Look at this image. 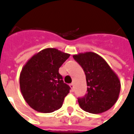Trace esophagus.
<instances>
[{
	"mask_svg": "<svg viewBox=\"0 0 134 134\" xmlns=\"http://www.w3.org/2000/svg\"><path fill=\"white\" fill-rule=\"evenodd\" d=\"M69 86H70V88H71V91H74V83H70V84H69Z\"/></svg>",
	"mask_w": 134,
	"mask_h": 134,
	"instance_id": "34e87169",
	"label": "esophagus"
}]
</instances>
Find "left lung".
Instances as JSON below:
<instances>
[{"mask_svg": "<svg viewBox=\"0 0 134 134\" xmlns=\"http://www.w3.org/2000/svg\"><path fill=\"white\" fill-rule=\"evenodd\" d=\"M86 74L87 93L79 98L81 108L92 114H99L114 105L119 97L121 83L117 74L103 58L93 52L74 55Z\"/></svg>", "mask_w": 134, "mask_h": 134, "instance_id": "obj_1", "label": "left lung"}]
</instances>
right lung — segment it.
Here are the masks:
<instances>
[{"mask_svg": "<svg viewBox=\"0 0 134 134\" xmlns=\"http://www.w3.org/2000/svg\"><path fill=\"white\" fill-rule=\"evenodd\" d=\"M70 56L56 48H46L27 61L19 76L24 100L31 108L43 113L60 109L70 87L64 83L59 68Z\"/></svg>", "mask_w": 134, "mask_h": 134, "instance_id": "1", "label": "right lung"}]
</instances>
